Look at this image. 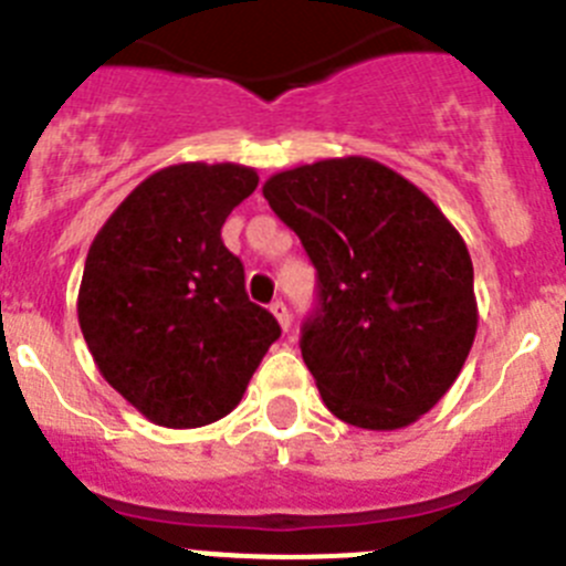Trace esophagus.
Segmentation results:
<instances>
[{
  "mask_svg": "<svg viewBox=\"0 0 566 566\" xmlns=\"http://www.w3.org/2000/svg\"><path fill=\"white\" fill-rule=\"evenodd\" d=\"M271 313L276 315V321H279V326H282V332H290V310H287V304H284V301H273Z\"/></svg>",
  "mask_w": 566,
  "mask_h": 566,
  "instance_id": "34e87169",
  "label": "esophagus"
}]
</instances>
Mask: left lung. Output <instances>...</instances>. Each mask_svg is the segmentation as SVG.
Instances as JSON below:
<instances>
[{"mask_svg": "<svg viewBox=\"0 0 566 566\" xmlns=\"http://www.w3.org/2000/svg\"><path fill=\"white\" fill-rule=\"evenodd\" d=\"M262 195L318 271L301 357L326 408L402 430L438 405L478 332L472 256L416 184L366 156L276 172Z\"/></svg>", "mask_w": 566, "mask_h": 566, "instance_id": "8db88e82", "label": "left lung"}]
</instances>
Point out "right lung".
Masks as SVG:
<instances>
[{"label": "right lung", "mask_w": 566, "mask_h": 566, "mask_svg": "<svg viewBox=\"0 0 566 566\" xmlns=\"http://www.w3.org/2000/svg\"><path fill=\"white\" fill-rule=\"evenodd\" d=\"M242 164L184 161L139 184L88 248L77 321L105 382L153 424L187 430L240 405L276 318L248 301L220 229L256 189Z\"/></svg>", "instance_id": "add662e5"}]
</instances>
